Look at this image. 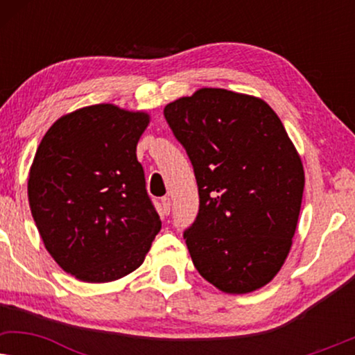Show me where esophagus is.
Masks as SVG:
<instances>
[{
	"label": "esophagus",
	"mask_w": 355,
	"mask_h": 355,
	"mask_svg": "<svg viewBox=\"0 0 355 355\" xmlns=\"http://www.w3.org/2000/svg\"><path fill=\"white\" fill-rule=\"evenodd\" d=\"M169 211H171V198L163 197L162 198V213L163 215H169Z\"/></svg>",
	"instance_id": "34e87169"
}]
</instances>
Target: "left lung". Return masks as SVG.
I'll return each instance as SVG.
<instances>
[{
    "label": "left lung",
    "instance_id": "8db88e82",
    "mask_svg": "<svg viewBox=\"0 0 355 355\" xmlns=\"http://www.w3.org/2000/svg\"><path fill=\"white\" fill-rule=\"evenodd\" d=\"M191 159L198 213L184 231L193 266L227 294L270 283L288 257L304 193V168L263 100L200 89L164 106Z\"/></svg>",
    "mask_w": 355,
    "mask_h": 355
}]
</instances>
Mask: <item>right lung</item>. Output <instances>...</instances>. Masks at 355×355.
Instances as JSON below:
<instances>
[{"mask_svg": "<svg viewBox=\"0 0 355 355\" xmlns=\"http://www.w3.org/2000/svg\"><path fill=\"white\" fill-rule=\"evenodd\" d=\"M148 123L147 113L92 105L58 119L38 145L27 187L33 221L77 279L129 275L162 227L135 155Z\"/></svg>", "mask_w": 355, "mask_h": 355, "instance_id": "1", "label": "right lung"}]
</instances>
